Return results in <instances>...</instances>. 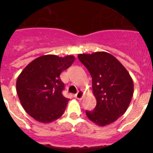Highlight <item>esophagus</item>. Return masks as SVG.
Listing matches in <instances>:
<instances>
[{
    "instance_id": "obj_1",
    "label": "esophagus",
    "mask_w": 153,
    "mask_h": 153,
    "mask_svg": "<svg viewBox=\"0 0 153 153\" xmlns=\"http://www.w3.org/2000/svg\"><path fill=\"white\" fill-rule=\"evenodd\" d=\"M74 97H75L77 99H79V100H82V97H83V92L82 91H78V93L74 95Z\"/></svg>"
}]
</instances>
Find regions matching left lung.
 Segmentation results:
<instances>
[{
    "instance_id": "left-lung-1",
    "label": "left lung",
    "mask_w": 153,
    "mask_h": 153,
    "mask_svg": "<svg viewBox=\"0 0 153 153\" xmlns=\"http://www.w3.org/2000/svg\"><path fill=\"white\" fill-rule=\"evenodd\" d=\"M78 58L92 77L93 93L97 100L94 109L86 111V116L98 126H108L128 109L133 94V79L123 65L109 53L79 54Z\"/></svg>"
}]
</instances>
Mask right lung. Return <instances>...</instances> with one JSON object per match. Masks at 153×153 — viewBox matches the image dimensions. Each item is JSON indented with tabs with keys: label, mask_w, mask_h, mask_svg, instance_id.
Listing matches in <instances>:
<instances>
[{
	"label": "right lung",
	"mask_w": 153,
	"mask_h": 153,
	"mask_svg": "<svg viewBox=\"0 0 153 153\" xmlns=\"http://www.w3.org/2000/svg\"><path fill=\"white\" fill-rule=\"evenodd\" d=\"M73 55H42L30 62L16 80V92L25 110L35 120L50 123L64 113L70 99L62 95L60 74L74 62Z\"/></svg>",
	"instance_id": "obj_1"
}]
</instances>
